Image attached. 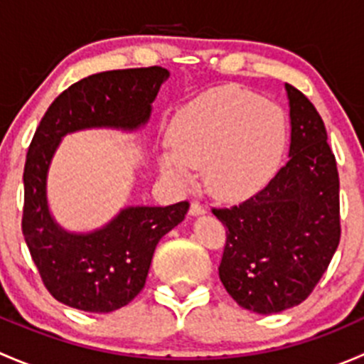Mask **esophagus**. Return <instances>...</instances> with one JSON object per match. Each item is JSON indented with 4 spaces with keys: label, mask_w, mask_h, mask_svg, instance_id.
<instances>
[{
    "label": "esophagus",
    "mask_w": 364,
    "mask_h": 364,
    "mask_svg": "<svg viewBox=\"0 0 364 364\" xmlns=\"http://www.w3.org/2000/svg\"><path fill=\"white\" fill-rule=\"evenodd\" d=\"M208 211V209H205V205H203L200 203H192L190 204V215L192 216H197V215H204V213Z\"/></svg>",
    "instance_id": "obj_1"
}]
</instances>
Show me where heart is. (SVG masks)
Instances as JSON below:
<instances>
[{"label":"heart","instance_id":"1","mask_svg":"<svg viewBox=\"0 0 364 364\" xmlns=\"http://www.w3.org/2000/svg\"><path fill=\"white\" fill-rule=\"evenodd\" d=\"M287 137L284 111L240 87H216L179 109L167 128L171 148L159 155L160 171L176 186L193 181L203 167L209 196L236 203L271 178Z\"/></svg>","mask_w":364,"mask_h":364}]
</instances>
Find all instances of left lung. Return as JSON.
I'll use <instances>...</instances> for the list:
<instances>
[{
    "label": "left lung",
    "instance_id": "left-lung-1",
    "mask_svg": "<svg viewBox=\"0 0 364 364\" xmlns=\"http://www.w3.org/2000/svg\"><path fill=\"white\" fill-rule=\"evenodd\" d=\"M291 107L289 161L260 192L213 209L227 227L218 274L240 306L269 315L303 303L340 243V179L322 117L285 84Z\"/></svg>",
    "mask_w": 364,
    "mask_h": 364
}]
</instances>
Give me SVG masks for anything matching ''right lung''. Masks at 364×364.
I'll return each mask as SVG.
<instances>
[{"label": "right lung", "instance_id": "1", "mask_svg": "<svg viewBox=\"0 0 364 364\" xmlns=\"http://www.w3.org/2000/svg\"><path fill=\"white\" fill-rule=\"evenodd\" d=\"M167 79L161 67L86 77L49 105L33 135L23 176V234L43 285L60 303L93 314L127 306L144 287L159 241L185 220L186 200L130 205L102 229L75 234L61 229L47 205V172L61 139L84 128L144 127Z\"/></svg>", "mask_w": 364, "mask_h": 364}]
</instances>
